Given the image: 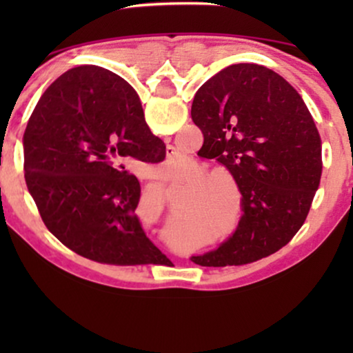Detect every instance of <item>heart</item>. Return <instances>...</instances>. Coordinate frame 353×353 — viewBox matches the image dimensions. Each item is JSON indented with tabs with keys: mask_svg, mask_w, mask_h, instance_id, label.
<instances>
[{
	"mask_svg": "<svg viewBox=\"0 0 353 353\" xmlns=\"http://www.w3.org/2000/svg\"><path fill=\"white\" fill-rule=\"evenodd\" d=\"M207 173H209V170L199 168V170H197V178H202ZM228 182L233 188H238V180H236L234 175H231L230 172H214L204 178L201 183V190H209L210 188V191L207 192L205 197L207 201L220 212L228 210L231 201V188L228 185Z\"/></svg>",
	"mask_w": 353,
	"mask_h": 353,
	"instance_id": "b5f03b06",
	"label": "heart"
}]
</instances>
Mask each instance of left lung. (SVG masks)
<instances>
[{
	"instance_id": "left-lung-1",
	"label": "left lung",
	"mask_w": 353,
	"mask_h": 353,
	"mask_svg": "<svg viewBox=\"0 0 353 353\" xmlns=\"http://www.w3.org/2000/svg\"><path fill=\"white\" fill-rule=\"evenodd\" d=\"M191 117L202 148L238 180L243 207L234 233L191 260L226 267L274 254L301 230L321 178V139L301 94L267 67L233 64L197 90Z\"/></svg>"
}]
</instances>
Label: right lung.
I'll return each mask as SVG.
<instances>
[{"instance_id": "right-lung-1", "label": "right lung", "mask_w": 353, "mask_h": 353, "mask_svg": "<svg viewBox=\"0 0 353 353\" xmlns=\"http://www.w3.org/2000/svg\"><path fill=\"white\" fill-rule=\"evenodd\" d=\"M132 90L98 65L62 74L27 123L23 170L43 223L75 254L114 265L161 263L165 255L134 214L138 178L115 168L128 159H165Z\"/></svg>"}]
</instances>
